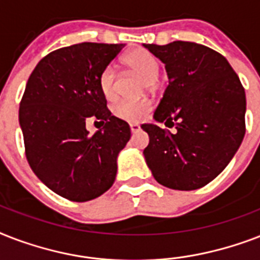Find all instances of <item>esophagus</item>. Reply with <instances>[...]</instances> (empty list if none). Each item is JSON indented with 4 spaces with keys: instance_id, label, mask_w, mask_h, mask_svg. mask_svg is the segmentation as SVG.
<instances>
[{
    "instance_id": "esophagus-1",
    "label": "esophagus",
    "mask_w": 260,
    "mask_h": 260,
    "mask_svg": "<svg viewBox=\"0 0 260 260\" xmlns=\"http://www.w3.org/2000/svg\"><path fill=\"white\" fill-rule=\"evenodd\" d=\"M129 128H131V132H138L139 129H140V125L139 124H136V122H131L129 124Z\"/></svg>"
}]
</instances>
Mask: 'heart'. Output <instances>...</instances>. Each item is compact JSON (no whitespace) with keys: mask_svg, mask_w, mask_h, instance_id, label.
Here are the masks:
<instances>
[{"mask_svg":"<svg viewBox=\"0 0 260 260\" xmlns=\"http://www.w3.org/2000/svg\"><path fill=\"white\" fill-rule=\"evenodd\" d=\"M124 63L131 70L152 85L159 73V60L151 51L146 48H135L124 55ZM98 87L102 95L112 101L117 95L116 90V71L112 64L104 67L98 75ZM150 102L146 100H120L113 105V114L125 121H140L150 110Z\"/></svg>","mask_w":260,"mask_h":260,"instance_id":"heart-1","label":"heart"}]
</instances>
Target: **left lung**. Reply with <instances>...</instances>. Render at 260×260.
<instances>
[{"label": "left lung", "mask_w": 260, "mask_h": 260, "mask_svg": "<svg viewBox=\"0 0 260 260\" xmlns=\"http://www.w3.org/2000/svg\"><path fill=\"white\" fill-rule=\"evenodd\" d=\"M165 63L167 85L156 121L143 124L150 143L143 154L160 185L196 190L208 185L234 158L246 134V93L224 56L191 42L146 44Z\"/></svg>", "instance_id": "obj_1"}]
</instances>
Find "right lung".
Segmentation results:
<instances>
[{
  "label": "right lung",
  "instance_id": "obj_1",
  "mask_svg": "<svg viewBox=\"0 0 260 260\" xmlns=\"http://www.w3.org/2000/svg\"><path fill=\"white\" fill-rule=\"evenodd\" d=\"M125 44L79 43L46 55L22 94L18 120L26 160L60 197L85 202L113 185L117 155L131 138L128 122L112 116L98 75ZM103 129L89 135L86 120Z\"/></svg>",
  "mask_w": 260,
  "mask_h": 260
}]
</instances>
